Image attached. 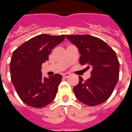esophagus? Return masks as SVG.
Returning <instances> with one entry per match:
<instances>
[{
    "label": "esophagus",
    "instance_id": "1",
    "mask_svg": "<svg viewBox=\"0 0 132 132\" xmlns=\"http://www.w3.org/2000/svg\"><path fill=\"white\" fill-rule=\"evenodd\" d=\"M70 76V74L68 73H64V74H63V78H68Z\"/></svg>",
    "mask_w": 132,
    "mask_h": 132
}]
</instances>
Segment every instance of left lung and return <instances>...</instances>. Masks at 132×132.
Returning <instances> with one entry per match:
<instances>
[{
    "label": "left lung",
    "mask_w": 132,
    "mask_h": 132,
    "mask_svg": "<svg viewBox=\"0 0 132 132\" xmlns=\"http://www.w3.org/2000/svg\"><path fill=\"white\" fill-rule=\"evenodd\" d=\"M78 47L80 65L92 67L87 80L79 76L73 92L79 101L88 106L100 105L112 95L119 78L120 63L116 52L101 38L91 35H66Z\"/></svg>",
    "instance_id": "left-lung-1"
}]
</instances>
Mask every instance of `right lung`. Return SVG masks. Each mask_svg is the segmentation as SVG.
<instances>
[{
  "label": "right lung",
  "mask_w": 132,
  "mask_h": 132,
  "mask_svg": "<svg viewBox=\"0 0 132 132\" xmlns=\"http://www.w3.org/2000/svg\"><path fill=\"white\" fill-rule=\"evenodd\" d=\"M65 35L40 34L19 46L10 61L11 79L18 96L26 105L43 108L54 101L62 76H42V64L49 60L52 49L65 39Z\"/></svg>",
  "instance_id": "add662e5"
}]
</instances>
